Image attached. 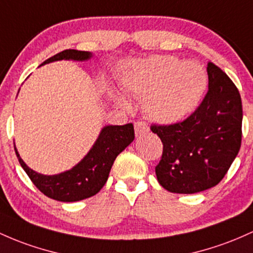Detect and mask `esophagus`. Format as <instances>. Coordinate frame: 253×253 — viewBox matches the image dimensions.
I'll return each instance as SVG.
<instances>
[{
  "instance_id": "1",
  "label": "esophagus",
  "mask_w": 253,
  "mask_h": 253,
  "mask_svg": "<svg viewBox=\"0 0 253 253\" xmlns=\"http://www.w3.org/2000/svg\"><path fill=\"white\" fill-rule=\"evenodd\" d=\"M148 131H149V126L144 121L134 122V132L137 137L138 135L144 134V133H146Z\"/></svg>"
}]
</instances>
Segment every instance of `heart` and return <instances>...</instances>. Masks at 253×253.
Here are the masks:
<instances>
[{
    "instance_id": "b5f03b06",
    "label": "heart",
    "mask_w": 253,
    "mask_h": 253,
    "mask_svg": "<svg viewBox=\"0 0 253 253\" xmlns=\"http://www.w3.org/2000/svg\"><path fill=\"white\" fill-rule=\"evenodd\" d=\"M120 83L128 95L144 99V112L151 120L173 125L197 109L208 86L207 72L194 61L156 55L131 61Z\"/></svg>"
}]
</instances>
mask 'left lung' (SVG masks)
I'll return each instance as SVG.
<instances>
[{
	"label": "left lung",
	"instance_id": "left-lung-1",
	"mask_svg": "<svg viewBox=\"0 0 253 253\" xmlns=\"http://www.w3.org/2000/svg\"><path fill=\"white\" fill-rule=\"evenodd\" d=\"M209 90L186 120L169 126L152 125L163 143L155 168L160 185L173 193H197L223 179L241 145L240 93L220 67L208 62Z\"/></svg>",
	"mask_w": 253,
	"mask_h": 253
}]
</instances>
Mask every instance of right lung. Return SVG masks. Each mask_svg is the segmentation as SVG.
<instances>
[{
    "label": "right lung",
    "instance_id": "1",
    "mask_svg": "<svg viewBox=\"0 0 253 253\" xmlns=\"http://www.w3.org/2000/svg\"><path fill=\"white\" fill-rule=\"evenodd\" d=\"M92 54L90 51L68 49L44 61L41 66L61 60L80 62V61L90 60ZM133 139H134V128L132 124H126L124 126H118V125L104 126L85 157L69 170L55 175H44L27 167L19 155L15 144H14V150L21 167L42 193L59 202H78L90 198L101 191V188L107 182L116 156L124 151Z\"/></svg>",
    "mask_w": 253,
    "mask_h": 253
}]
</instances>
